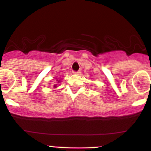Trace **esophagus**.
Here are the masks:
<instances>
[{
	"label": "esophagus",
	"mask_w": 151,
	"mask_h": 151,
	"mask_svg": "<svg viewBox=\"0 0 151 151\" xmlns=\"http://www.w3.org/2000/svg\"><path fill=\"white\" fill-rule=\"evenodd\" d=\"M73 73H74V74H80L81 73V71H80V70H79L77 71H73Z\"/></svg>",
	"instance_id": "34e87169"
}]
</instances>
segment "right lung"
I'll return each mask as SVG.
<instances>
[{"instance_id": "1", "label": "right lung", "mask_w": 151, "mask_h": 151, "mask_svg": "<svg viewBox=\"0 0 151 151\" xmlns=\"http://www.w3.org/2000/svg\"><path fill=\"white\" fill-rule=\"evenodd\" d=\"M56 81H57V82H58H58H61V81H60V80H57ZM57 85H57V84H55V85H54V86H53V88H56V87H57Z\"/></svg>"}]
</instances>
